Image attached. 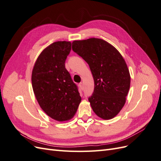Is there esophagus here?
Wrapping results in <instances>:
<instances>
[{
	"label": "esophagus",
	"mask_w": 161,
	"mask_h": 161,
	"mask_svg": "<svg viewBox=\"0 0 161 161\" xmlns=\"http://www.w3.org/2000/svg\"><path fill=\"white\" fill-rule=\"evenodd\" d=\"M79 86H80V88L81 90H83L84 86H83V83H82V82H80V83H79Z\"/></svg>",
	"instance_id": "34e87169"
}]
</instances>
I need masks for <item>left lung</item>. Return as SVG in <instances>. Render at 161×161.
Segmentation results:
<instances>
[{
  "mask_svg": "<svg viewBox=\"0 0 161 161\" xmlns=\"http://www.w3.org/2000/svg\"><path fill=\"white\" fill-rule=\"evenodd\" d=\"M72 50L89 64L94 91L89 101L95 114L103 119L114 118L125 103L130 75L122 56L115 47L99 38L72 42Z\"/></svg>",
  "mask_w": 161,
  "mask_h": 161,
  "instance_id": "1",
  "label": "left lung"
}]
</instances>
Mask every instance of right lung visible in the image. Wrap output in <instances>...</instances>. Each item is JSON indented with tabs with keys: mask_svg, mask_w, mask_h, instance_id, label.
I'll return each mask as SVG.
<instances>
[{
	"mask_svg": "<svg viewBox=\"0 0 161 161\" xmlns=\"http://www.w3.org/2000/svg\"><path fill=\"white\" fill-rule=\"evenodd\" d=\"M71 42L59 41L46 47L34 64L31 82L36 99L51 118L69 120L81 101L78 87L65 68Z\"/></svg>",
	"mask_w": 161,
	"mask_h": 161,
	"instance_id": "1",
	"label": "right lung"
}]
</instances>
